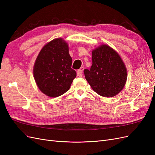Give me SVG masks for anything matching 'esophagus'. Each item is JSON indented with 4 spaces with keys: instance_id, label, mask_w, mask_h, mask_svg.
<instances>
[{
    "instance_id": "34e87169",
    "label": "esophagus",
    "mask_w": 155,
    "mask_h": 155,
    "mask_svg": "<svg viewBox=\"0 0 155 155\" xmlns=\"http://www.w3.org/2000/svg\"><path fill=\"white\" fill-rule=\"evenodd\" d=\"M84 70V67H81L77 71V76L79 77H81L83 76V71Z\"/></svg>"
}]
</instances>
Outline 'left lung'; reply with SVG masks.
Returning <instances> with one entry per match:
<instances>
[{"instance_id": "1", "label": "left lung", "mask_w": 155, "mask_h": 155, "mask_svg": "<svg viewBox=\"0 0 155 155\" xmlns=\"http://www.w3.org/2000/svg\"><path fill=\"white\" fill-rule=\"evenodd\" d=\"M92 64L84 70L92 88L104 97H113L122 90L127 80V70L118 54L104 45L92 51Z\"/></svg>"}]
</instances>
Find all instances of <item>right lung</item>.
I'll list each match as a JSON object with an SVG mask.
<instances>
[{"mask_svg":"<svg viewBox=\"0 0 155 155\" xmlns=\"http://www.w3.org/2000/svg\"><path fill=\"white\" fill-rule=\"evenodd\" d=\"M72 63L68 45L62 39L46 44L37 56L34 68L35 81L41 91L52 97L67 92L76 77Z\"/></svg>","mask_w":155,"mask_h":155,"instance_id":"add662e5","label":"right lung"}]
</instances>
